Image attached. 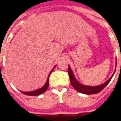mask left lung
Wrapping results in <instances>:
<instances>
[{
    "instance_id": "1",
    "label": "left lung",
    "mask_w": 121,
    "mask_h": 121,
    "mask_svg": "<svg viewBox=\"0 0 121 121\" xmlns=\"http://www.w3.org/2000/svg\"><path fill=\"white\" fill-rule=\"evenodd\" d=\"M116 64H117L116 62ZM115 70H116V68H115ZM115 72L113 74V75L110 77V78L108 81H107L105 83L102 84V85H98V86H87V85H85L81 84V83H79V82L77 81L76 79L74 77V76L73 73L70 65H68V75H69V77H70V80L71 85L73 86V88L76 90H77L79 92L81 93L86 94V95H93V94H96L100 92L108 84L109 82H110L112 78H113V75L115 74Z\"/></svg>"
}]
</instances>
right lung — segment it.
<instances>
[{"label":"right lung","mask_w":121,"mask_h":121,"mask_svg":"<svg viewBox=\"0 0 121 121\" xmlns=\"http://www.w3.org/2000/svg\"><path fill=\"white\" fill-rule=\"evenodd\" d=\"M55 67H56V65L54 66V68H53V69L51 70V71H50L48 76L47 81V82H46L45 84V85H43V86H42V88H39V89H38V90H35V91H29V92H23V91H21V93H22L24 94V95H28V96H39V95H41V94H42L43 93H44L45 91L48 89V88L49 77H50V74L52 73V71H53V70H54V68H55Z\"/></svg>","instance_id":"right-lung-1"}]
</instances>
